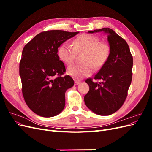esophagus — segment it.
Masks as SVG:
<instances>
[{
    "mask_svg": "<svg viewBox=\"0 0 152 152\" xmlns=\"http://www.w3.org/2000/svg\"><path fill=\"white\" fill-rule=\"evenodd\" d=\"M80 83V82L79 80H75V85L77 86L79 85Z\"/></svg>",
    "mask_w": 152,
    "mask_h": 152,
    "instance_id": "obj_1",
    "label": "esophagus"
}]
</instances>
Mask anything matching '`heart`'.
Wrapping results in <instances>:
<instances>
[{
    "mask_svg": "<svg viewBox=\"0 0 152 152\" xmlns=\"http://www.w3.org/2000/svg\"><path fill=\"white\" fill-rule=\"evenodd\" d=\"M73 47L68 42L63 43L58 49L60 60L69 65L74 60L77 53L84 51L82 64H73L67 68V73L75 79L87 77L96 68L102 67L107 61L110 54V46L99 42L98 37L89 34H82L74 40Z\"/></svg>",
    "mask_w": 152,
    "mask_h": 152,
    "instance_id": "1",
    "label": "heart"
}]
</instances>
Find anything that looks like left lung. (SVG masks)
Listing matches in <instances>:
<instances>
[{"label": "left lung", "mask_w": 152, "mask_h": 152, "mask_svg": "<svg viewBox=\"0 0 152 152\" xmlns=\"http://www.w3.org/2000/svg\"><path fill=\"white\" fill-rule=\"evenodd\" d=\"M103 31L107 35L110 54L107 61L92 79L86 80L89 91L84 96L87 107L99 115H110L125 102L132 80L133 59L126 41L109 28L88 31Z\"/></svg>", "instance_id": "1"}]
</instances>
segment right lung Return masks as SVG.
<instances>
[{
  "instance_id": "1",
  "label": "right lung",
  "mask_w": 152,
  "mask_h": 152,
  "mask_svg": "<svg viewBox=\"0 0 152 152\" xmlns=\"http://www.w3.org/2000/svg\"><path fill=\"white\" fill-rule=\"evenodd\" d=\"M63 30L43 31L25 45L20 63L22 93L32 112L52 117L65 108V92L73 87L71 77L57 54L59 47L79 34Z\"/></svg>"
}]
</instances>
